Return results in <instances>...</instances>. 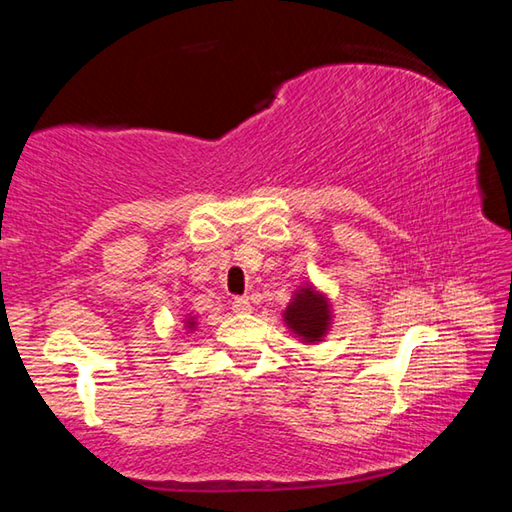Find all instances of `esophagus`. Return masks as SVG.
<instances>
[{"label":"esophagus","mask_w":512,"mask_h":512,"mask_svg":"<svg viewBox=\"0 0 512 512\" xmlns=\"http://www.w3.org/2000/svg\"><path fill=\"white\" fill-rule=\"evenodd\" d=\"M232 311H235V314H250L253 305H250L248 298H235L232 300Z\"/></svg>","instance_id":"obj_1"}]
</instances>
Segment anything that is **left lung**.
<instances>
[{
  "label": "left lung",
  "mask_w": 512,
  "mask_h": 512,
  "mask_svg": "<svg viewBox=\"0 0 512 512\" xmlns=\"http://www.w3.org/2000/svg\"><path fill=\"white\" fill-rule=\"evenodd\" d=\"M282 318L300 343L316 345L325 339L332 327V305L314 284H302L298 291H293Z\"/></svg>",
  "instance_id": "1"
}]
</instances>
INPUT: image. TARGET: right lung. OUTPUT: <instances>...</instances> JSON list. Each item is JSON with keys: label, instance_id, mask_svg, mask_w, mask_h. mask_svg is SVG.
Returning a JSON list of instances; mask_svg holds the SVG:
<instances>
[{"label": "right lung", "instance_id": "add662e5", "mask_svg": "<svg viewBox=\"0 0 512 512\" xmlns=\"http://www.w3.org/2000/svg\"><path fill=\"white\" fill-rule=\"evenodd\" d=\"M196 325H198V323H196V318L187 314V316H185V329H187V332H194Z\"/></svg>", "mask_w": 512, "mask_h": 512}]
</instances>
